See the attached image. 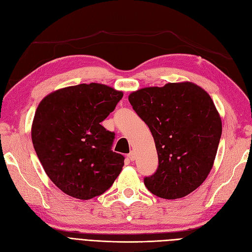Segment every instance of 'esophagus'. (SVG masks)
Here are the masks:
<instances>
[{"instance_id":"34e87169","label":"esophagus","mask_w":252,"mask_h":252,"mask_svg":"<svg viewBox=\"0 0 252 252\" xmlns=\"http://www.w3.org/2000/svg\"><path fill=\"white\" fill-rule=\"evenodd\" d=\"M127 158H129V161H134L135 159V155H134V152H130V154H129L128 156H127Z\"/></svg>"}]
</instances>
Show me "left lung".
<instances>
[{"mask_svg":"<svg viewBox=\"0 0 252 252\" xmlns=\"http://www.w3.org/2000/svg\"><path fill=\"white\" fill-rule=\"evenodd\" d=\"M156 143L158 167L144 179L150 192L167 200L200 187L212 169L222 120L210 95L191 82L145 87L128 96Z\"/></svg>","mask_w":252,"mask_h":252,"instance_id":"8db88e82","label":"left lung"}]
</instances>
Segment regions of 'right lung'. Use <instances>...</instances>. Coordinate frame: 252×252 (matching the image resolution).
Instances as JSON below:
<instances>
[{
  "mask_svg": "<svg viewBox=\"0 0 252 252\" xmlns=\"http://www.w3.org/2000/svg\"><path fill=\"white\" fill-rule=\"evenodd\" d=\"M122 97L104 84H80L53 91L37 106L33 147L48 178L67 195H101L121 173L124 157L111 150L114 133L100 123Z\"/></svg>",
  "mask_w": 252,
  "mask_h": 252,
  "instance_id": "add662e5",
  "label": "right lung"
}]
</instances>
